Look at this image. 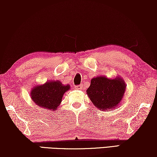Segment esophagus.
Here are the masks:
<instances>
[{
  "label": "esophagus",
  "instance_id": "esophagus-1",
  "mask_svg": "<svg viewBox=\"0 0 157 157\" xmlns=\"http://www.w3.org/2000/svg\"><path fill=\"white\" fill-rule=\"evenodd\" d=\"M75 89H78V90H81V89H83V86L82 85H77L75 86Z\"/></svg>",
  "mask_w": 157,
  "mask_h": 157
}]
</instances>
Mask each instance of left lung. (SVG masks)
Wrapping results in <instances>:
<instances>
[{
  "label": "left lung",
  "mask_w": 157,
  "mask_h": 157,
  "mask_svg": "<svg viewBox=\"0 0 157 157\" xmlns=\"http://www.w3.org/2000/svg\"><path fill=\"white\" fill-rule=\"evenodd\" d=\"M126 83L121 78L109 79L98 76L91 81L87 94L94 106L106 110L117 107L125 92Z\"/></svg>",
  "instance_id": "1"
}]
</instances>
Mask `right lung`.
I'll return each instance as SVG.
<instances>
[{"instance_id": "right-lung-1", "label": "right lung", "mask_w": 157, "mask_h": 157, "mask_svg": "<svg viewBox=\"0 0 157 157\" xmlns=\"http://www.w3.org/2000/svg\"><path fill=\"white\" fill-rule=\"evenodd\" d=\"M69 89V85L63 86L60 81H48L34 87L31 91V98L46 110L55 111L61 102L63 95Z\"/></svg>"}]
</instances>
